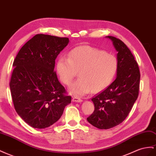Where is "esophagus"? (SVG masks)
I'll return each mask as SVG.
<instances>
[{
    "label": "esophagus",
    "instance_id": "34e87169",
    "mask_svg": "<svg viewBox=\"0 0 156 156\" xmlns=\"http://www.w3.org/2000/svg\"><path fill=\"white\" fill-rule=\"evenodd\" d=\"M72 101L75 102H82L83 100L80 98L79 97H77V96H74L72 98Z\"/></svg>",
    "mask_w": 156,
    "mask_h": 156
}]
</instances>
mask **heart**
Here are the masks:
<instances>
[{"instance_id":"1","label":"heart","mask_w":156,"mask_h":156,"mask_svg":"<svg viewBox=\"0 0 156 156\" xmlns=\"http://www.w3.org/2000/svg\"><path fill=\"white\" fill-rule=\"evenodd\" d=\"M119 63L113 54L90 46L73 49L68 58L62 56L56 62L59 78L69 85L79 72V78L69 88L75 96H84L92 90L99 92L110 84L118 70Z\"/></svg>"}]
</instances>
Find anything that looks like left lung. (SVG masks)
I'll return each mask as SVG.
<instances>
[{
	"label": "left lung",
	"instance_id": "1",
	"mask_svg": "<svg viewBox=\"0 0 156 156\" xmlns=\"http://www.w3.org/2000/svg\"><path fill=\"white\" fill-rule=\"evenodd\" d=\"M106 37L117 50L119 67L115 81L91 100L94 111L87 119L100 129L112 128L125 119L138 98L140 79L137 62L126 44L114 37Z\"/></svg>",
	"mask_w": 156,
	"mask_h": 156
}]
</instances>
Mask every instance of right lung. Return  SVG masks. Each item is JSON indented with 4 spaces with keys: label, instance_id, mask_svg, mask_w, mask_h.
<instances>
[{
    "label": "right lung",
    "instance_id": "1",
    "mask_svg": "<svg viewBox=\"0 0 156 156\" xmlns=\"http://www.w3.org/2000/svg\"><path fill=\"white\" fill-rule=\"evenodd\" d=\"M68 38L38 34L20 50L13 63L10 83L17 113L35 129L58 121L71 97L54 71L55 60L69 43Z\"/></svg>",
    "mask_w": 156,
    "mask_h": 156
}]
</instances>
